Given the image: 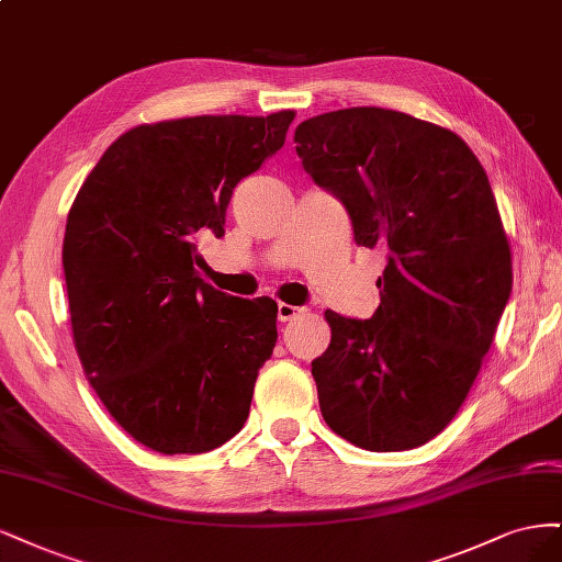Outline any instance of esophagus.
<instances>
[{"label":"esophagus","mask_w":562,"mask_h":562,"mask_svg":"<svg viewBox=\"0 0 562 562\" xmlns=\"http://www.w3.org/2000/svg\"><path fill=\"white\" fill-rule=\"evenodd\" d=\"M296 315H301V307L289 305V303H278V319L280 322H289V319H294Z\"/></svg>","instance_id":"obj_1"}]
</instances>
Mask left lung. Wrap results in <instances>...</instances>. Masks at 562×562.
I'll return each mask as SVG.
<instances>
[{
  "label": "left lung",
  "mask_w": 562,
  "mask_h": 562,
  "mask_svg": "<svg viewBox=\"0 0 562 562\" xmlns=\"http://www.w3.org/2000/svg\"><path fill=\"white\" fill-rule=\"evenodd\" d=\"M296 154L346 205L355 243L387 249L371 319L324 313L319 411L346 441L411 450L456 418L512 294V249L487 175L452 131L350 106L303 121Z\"/></svg>",
  "instance_id": "1"
}]
</instances>
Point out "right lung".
I'll list each match as a JSON object with an SVG mask.
<instances>
[{
	"mask_svg": "<svg viewBox=\"0 0 562 562\" xmlns=\"http://www.w3.org/2000/svg\"><path fill=\"white\" fill-rule=\"evenodd\" d=\"M294 112L144 123L102 154L67 214L63 268L88 383L135 441L198 456L238 434L278 340V303L198 276L240 179L282 149Z\"/></svg>",
	"mask_w": 562,
	"mask_h": 562,
	"instance_id": "add662e5",
	"label": "right lung"
}]
</instances>
